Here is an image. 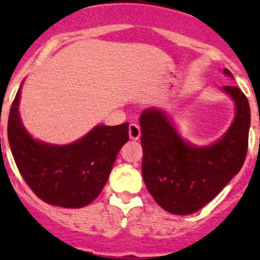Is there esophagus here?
<instances>
[{
  "label": "esophagus",
  "instance_id": "1",
  "mask_svg": "<svg viewBox=\"0 0 260 260\" xmlns=\"http://www.w3.org/2000/svg\"><path fill=\"white\" fill-rule=\"evenodd\" d=\"M128 137L133 141H138L141 138V128H139V126L135 125V123H130V126H128Z\"/></svg>",
  "mask_w": 260,
  "mask_h": 260
}]
</instances>
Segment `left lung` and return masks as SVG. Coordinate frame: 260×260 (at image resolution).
Returning a JSON list of instances; mask_svg holds the SVG:
<instances>
[{
    "instance_id": "obj_1",
    "label": "left lung",
    "mask_w": 260,
    "mask_h": 260,
    "mask_svg": "<svg viewBox=\"0 0 260 260\" xmlns=\"http://www.w3.org/2000/svg\"><path fill=\"white\" fill-rule=\"evenodd\" d=\"M224 73L233 77L228 69ZM233 99L236 117L221 139L207 147L191 146L178 135L167 113L143 110L142 174L156 203L174 215H190L210 203L241 171L247 153L250 105L238 87L224 86Z\"/></svg>"
}]
</instances>
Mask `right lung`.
I'll return each instance as SVG.
<instances>
[{"mask_svg":"<svg viewBox=\"0 0 260 260\" xmlns=\"http://www.w3.org/2000/svg\"><path fill=\"white\" fill-rule=\"evenodd\" d=\"M20 88L10 108L8 138L19 173L45 203L65 208L84 207L98 198L121 147L128 141V123L99 125L66 146L35 141L19 117Z\"/></svg>","mask_w":260,"mask_h":260,"instance_id":"obj_1","label":"right lung"}]
</instances>
